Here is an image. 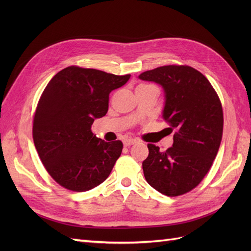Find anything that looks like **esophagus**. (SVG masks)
Segmentation results:
<instances>
[{"label":"esophagus","instance_id":"esophagus-1","mask_svg":"<svg viewBox=\"0 0 251 251\" xmlns=\"http://www.w3.org/2000/svg\"><path fill=\"white\" fill-rule=\"evenodd\" d=\"M136 139H133V138H127V139H125L124 140V144H125V147H131V146H133V144H135L136 143Z\"/></svg>","mask_w":251,"mask_h":251}]
</instances>
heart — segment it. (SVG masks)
<instances>
[{"mask_svg": "<svg viewBox=\"0 0 251 251\" xmlns=\"http://www.w3.org/2000/svg\"><path fill=\"white\" fill-rule=\"evenodd\" d=\"M142 86H144V85H140V86H138V87H142Z\"/></svg>", "mask_w": 251, "mask_h": 251, "instance_id": "b5f03b06", "label": "heart"}]
</instances>
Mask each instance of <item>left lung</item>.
<instances>
[{
    "label": "left lung",
    "instance_id": "obj_1",
    "mask_svg": "<svg viewBox=\"0 0 251 251\" xmlns=\"http://www.w3.org/2000/svg\"><path fill=\"white\" fill-rule=\"evenodd\" d=\"M138 77L162 87V117L176 130L173 147L165 151L148 144L144 177L165 196L186 194L202 181L218 154L223 134L221 101L208 79L192 67L163 66Z\"/></svg>",
    "mask_w": 251,
    "mask_h": 251
}]
</instances>
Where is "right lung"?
<instances>
[{
    "instance_id": "obj_1",
    "label": "right lung",
    "mask_w": 251,
    "mask_h": 251,
    "mask_svg": "<svg viewBox=\"0 0 251 251\" xmlns=\"http://www.w3.org/2000/svg\"><path fill=\"white\" fill-rule=\"evenodd\" d=\"M130 77L71 66L48 82L37 103L32 134L45 169L59 185L86 192L109 177L123 142L97 138L91 126L107 114L110 93Z\"/></svg>"
}]
</instances>
